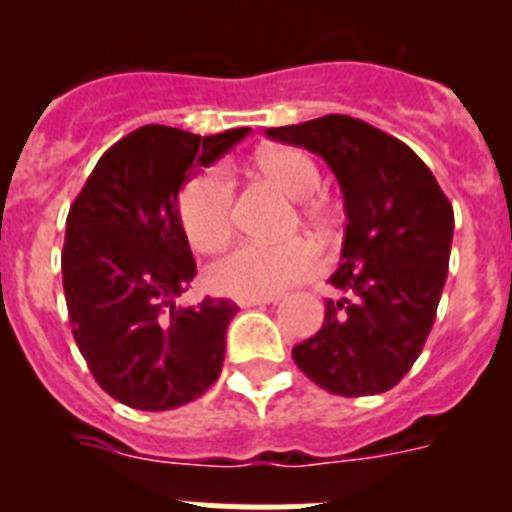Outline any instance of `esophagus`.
Here are the masks:
<instances>
[{
	"instance_id": "obj_1",
	"label": "esophagus",
	"mask_w": 512,
	"mask_h": 512,
	"mask_svg": "<svg viewBox=\"0 0 512 512\" xmlns=\"http://www.w3.org/2000/svg\"><path fill=\"white\" fill-rule=\"evenodd\" d=\"M279 297H243L238 300V307H256V305H271V302H277Z\"/></svg>"
}]
</instances>
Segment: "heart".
Returning <instances> with one entry per match:
<instances>
[{
	"label": "heart",
	"mask_w": 512,
	"mask_h": 512,
	"mask_svg": "<svg viewBox=\"0 0 512 512\" xmlns=\"http://www.w3.org/2000/svg\"><path fill=\"white\" fill-rule=\"evenodd\" d=\"M259 171L289 200H307L318 192L320 171L307 153L277 148L259 158ZM235 189L228 169L215 166L192 176L179 192L176 210L187 241L194 251L215 253L233 235ZM315 217L318 212L307 210ZM323 266L318 246L305 238L282 243L248 241L217 259L207 271L212 292L225 297H274L292 284L310 279Z\"/></svg>",
	"instance_id": "b5f03b06"
}]
</instances>
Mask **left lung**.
<instances>
[{
    "label": "left lung",
    "mask_w": 512,
    "mask_h": 512,
    "mask_svg": "<svg viewBox=\"0 0 512 512\" xmlns=\"http://www.w3.org/2000/svg\"><path fill=\"white\" fill-rule=\"evenodd\" d=\"M325 158L346 205L325 323L292 348L307 379L341 397L392 390L420 356L449 271L454 210L402 140L348 115L266 130Z\"/></svg>",
    "instance_id": "obj_1"
}]
</instances>
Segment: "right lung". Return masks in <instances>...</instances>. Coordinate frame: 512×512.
Segmentation results:
<instances>
[{
  "instance_id": "obj_1",
  "label": "right lung",
  "mask_w": 512,
  "mask_h": 512,
  "mask_svg": "<svg viewBox=\"0 0 512 512\" xmlns=\"http://www.w3.org/2000/svg\"><path fill=\"white\" fill-rule=\"evenodd\" d=\"M246 135L143 125L99 158L71 205L61 271L74 341L99 387L128 408L174 410L220 377L238 305L174 302L197 274L176 200L194 169Z\"/></svg>"
}]
</instances>
